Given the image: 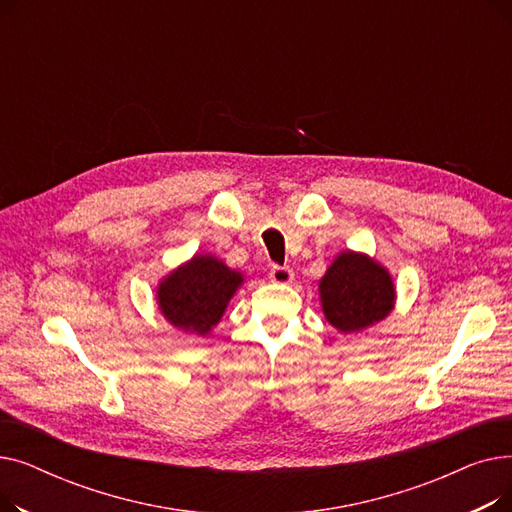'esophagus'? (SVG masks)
<instances>
[{
	"instance_id": "34e87169",
	"label": "esophagus",
	"mask_w": 512,
	"mask_h": 512,
	"mask_svg": "<svg viewBox=\"0 0 512 512\" xmlns=\"http://www.w3.org/2000/svg\"><path fill=\"white\" fill-rule=\"evenodd\" d=\"M294 278V272L290 267H282V265H274L272 272H270V280L274 284H290Z\"/></svg>"
}]
</instances>
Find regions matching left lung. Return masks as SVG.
Masks as SVG:
<instances>
[{"label": "left lung", "mask_w": 512, "mask_h": 512, "mask_svg": "<svg viewBox=\"0 0 512 512\" xmlns=\"http://www.w3.org/2000/svg\"><path fill=\"white\" fill-rule=\"evenodd\" d=\"M317 290L324 317L340 334L380 324L396 305V286L388 267L351 249L334 257Z\"/></svg>", "instance_id": "left-lung-1"}]
</instances>
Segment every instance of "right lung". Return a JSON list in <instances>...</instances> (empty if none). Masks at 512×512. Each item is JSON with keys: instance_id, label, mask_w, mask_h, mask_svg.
Returning <instances> with one entry per match:
<instances>
[{"instance_id": "1", "label": "right lung", "mask_w": 512, "mask_h": 512, "mask_svg": "<svg viewBox=\"0 0 512 512\" xmlns=\"http://www.w3.org/2000/svg\"><path fill=\"white\" fill-rule=\"evenodd\" d=\"M242 284L245 276L222 259L211 253H195L159 280L155 301L172 328L209 336Z\"/></svg>"}]
</instances>
